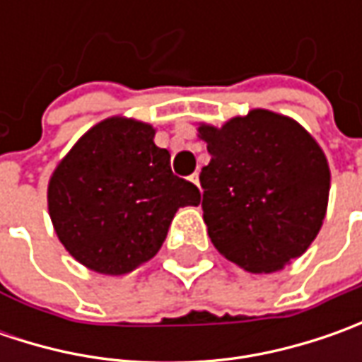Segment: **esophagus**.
<instances>
[{
	"mask_svg": "<svg viewBox=\"0 0 362 362\" xmlns=\"http://www.w3.org/2000/svg\"><path fill=\"white\" fill-rule=\"evenodd\" d=\"M189 181H191V183H195V185L199 187V173L191 175V177H189Z\"/></svg>",
	"mask_w": 362,
	"mask_h": 362,
	"instance_id": "esophagus-1",
	"label": "esophagus"
}]
</instances>
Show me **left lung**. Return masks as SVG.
Listing matches in <instances>:
<instances>
[{"label":"left lung","instance_id":"1","mask_svg":"<svg viewBox=\"0 0 362 362\" xmlns=\"http://www.w3.org/2000/svg\"><path fill=\"white\" fill-rule=\"evenodd\" d=\"M211 155L199 175L203 221L223 257L272 274L300 257L327 216L330 169L300 122L254 108L221 127L199 122Z\"/></svg>","mask_w":362,"mask_h":362}]
</instances>
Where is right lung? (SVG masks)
Returning <instances> with one entry per match:
<instances>
[{"label":"right lung","mask_w":362,"mask_h":362,"mask_svg":"<svg viewBox=\"0 0 362 362\" xmlns=\"http://www.w3.org/2000/svg\"><path fill=\"white\" fill-rule=\"evenodd\" d=\"M202 193L171 171L143 120L108 117L84 132L48 183V214L66 252L88 270L129 274L157 256L179 207Z\"/></svg>","instance_id":"obj_1"}]
</instances>
